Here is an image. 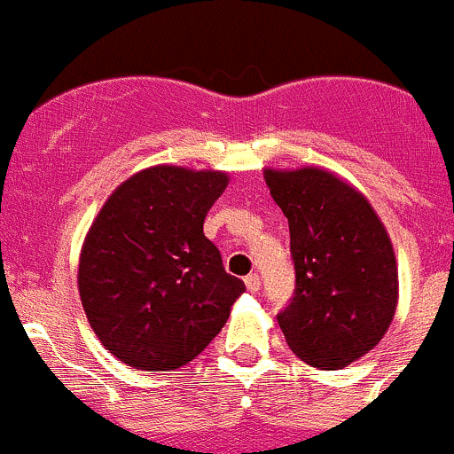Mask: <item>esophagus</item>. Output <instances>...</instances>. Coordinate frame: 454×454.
Segmentation results:
<instances>
[{"label":"esophagus","mask_w":454,"mask_h":454,"mask_svg":"<svg viewBox=\"0 0 454 454\" xmlns=\"http://www.w3.org/2000/svg\"><path fill=\"white\" fill-rule=\"evenodd\" d=\"M245 286H247V291H251V294L260 291V276H258V273H249V276L245 278Z\"/></svg>","instance_id":"1"}]
</instances>
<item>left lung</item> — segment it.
I'll use <instances>...</instances> for the list:
<instances>
[{
	"label": "left lung",
	"mask_w": 454,
	"mask_h": 454,
	"mask_svg": "<svg viewBox=\"0 0 454 454\" xmlns=\"http://www.w3.org/2000/svg\"><path fill=\"white\" fill-rule=\"evenodd\" d=\"M289 221L294 300L278 325L316 369H342L375 348L393 322L399 280L393 242L362 192L322 168L264 169Z\"/></svg>",
	"instance_id": "1"
}]
</instances>
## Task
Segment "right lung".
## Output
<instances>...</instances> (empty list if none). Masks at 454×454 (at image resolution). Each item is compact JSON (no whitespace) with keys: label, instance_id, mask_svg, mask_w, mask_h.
<instances>
[{"label":"right lung","instance_id":"right-lung-1","mask_svg":"<svg viewBox=\"0 0 454 454\" xmlns=\"http://www.w3.org/2000/svg\"><path fill=\"white\" fill-rule=\"evenodd\" d=\"M229 176L154 165L121 183L85 233L79 295L98 342L138 371L190 364L225 326L245 282L203 223Z\"/></svg>","mask_w":454,"mask_h":454}]
</instances>
